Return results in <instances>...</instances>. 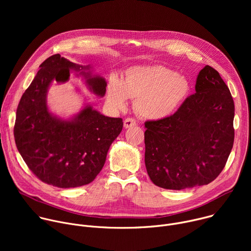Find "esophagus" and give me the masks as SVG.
<instances>
[{"instance_id":"34e87169","label":"esophagus","mask_w":251,"mask_h":251,"mask_svg":"<svg viewBox=\"0 0 251 251\" xmlns=\"http://www.w3.org/2000/svg\"><path fill=\"white\" fill-rule=\"evenodd\" d=\"M136 124H137V122H136V120L134 119V118H126L125 120H124V128H131V127H133V126H136Z\"/></svg>"}]
</instances>
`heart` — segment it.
Returning <instances> with one entry per match:
<instances>
[{
    "instance_id": "obj_1",
    "label": "heart",
    "mask_w": 251,
    "mask_h": 251,
    "mask_svg": "<svg viewBox=\"0 0 251 251\" xmlns=\"http://www.w3.org/2000/svg\"><path fill=\"white\" fill-rule=\"evenodd\" d=\"M190 91L188 80L164 65L135 66L120 81L113 78L108 86L110 103L123 108L128 98H137L135 108L143 118L161 120L176 111Z\"/></svg>"
}]
</instances>
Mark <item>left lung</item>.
Returning <instances> with one entry per match:
<instances>
[{
    "instance_id": "left-lung-1",
    "label": "left lung",
    "mask_w": 251,
    "mask_h": 251,
    "mask_svg": "<svg viewBox=\"0 0 251 251\" xmlns=\"http://www.w3.org/2000/svg\"><path fill=\"white\" fill-rule=\"evenodd\" d=\"M234 103L220 74L205 65L196 93L173 115L145 122V165L151 181L168 190L212 182L224 170L234 141Z\"/></svg>"
}]
</instances>
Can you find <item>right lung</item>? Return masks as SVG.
Wrapping results in <instances>:
<instances>
[{
    "label": "right lung",
    "mask_w": 251,
    "mask_h": 251,
    "mask_svg": "<svg viewBox=\"0 0 251 251\" xmlns=\"http://www.w3.org/2000/svg\"><path fill=\"white\" fill-rule=\"evenodd\" d=\"M40 67L17 109V148L42 182L63 189L87 185L102 170L110 145L122 131L123 121L104 116L90 106L71 121L51 116L46 99L49 85L52 80L65 82L71 68L79 70L83 66L53 54ZM85 76L92 91L103 96L107 85L104 78Z\"/></svg>",
    "instance_id": "right-lung-1"
}]
</instances>
